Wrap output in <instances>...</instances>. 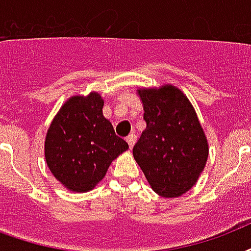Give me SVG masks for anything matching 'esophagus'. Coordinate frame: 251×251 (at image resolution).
I'll list each match as a JSON object with an SVG mask.
<instances>
[{
    "label": "esophagus",
    "mask_w": 251,
    "mask_h": 251,
    "mask_svg": "<svg viewBox=\"0 0 251 251\" xmlns=\"http://www.w3.org/2000/svg\"><path fill=\"white\" fill-rule=\"evenodd\" d=\"M127 143H128V147H129V149H132V148H133V145H135V143H136V135H135V133H132V135L128 136Z\"/></svg>",
    "instance_id": "34e87169"
}]
</instances>
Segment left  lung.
I'll use <instances>...</instances> for the list:
<instances>
[{
	"label": "left lung",
	"mask_w": 251,
	"mask_h": 251,
	"mask_svg": "<svg viewBox=\"0 0 251 251\" xmlns=\"http://www.w3.org/2000/svg\"><path fill=\"white\" fill-rule=\"evenodd\" d=\"M147 128L133 147V157L152 188L176 198L195 184L208 158V144L195 110L176 87L143 89Z\"/></svg>",
	"instance_id": "1"
}]
</instances>
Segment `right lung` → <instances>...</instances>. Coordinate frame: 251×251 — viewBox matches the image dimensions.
Instances as JSON below:
<instances>
[{"label":"right lung","instance_id":"obj_1","mask_svg":"<svg viewBox=\"0 0 251 251\" xmlns=\"http://www.w3.org/2000/svg\"><path fill=\"white\" fill-rule=\"evenodd\" d=\"M102 108L103 99L98 93L72 97L47 132V165L56 179L72 191L94 188L112 161L128 149Z\"/></svg>","mask_w":251,"mask_h":251}]
</instances>
